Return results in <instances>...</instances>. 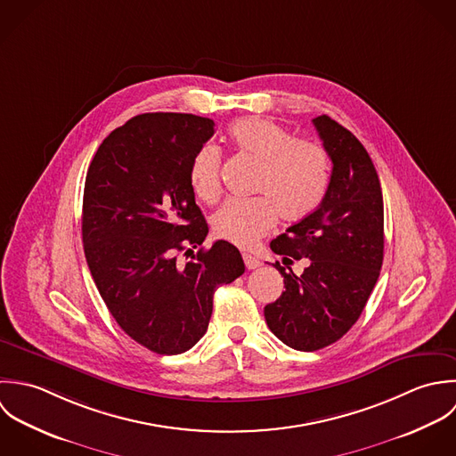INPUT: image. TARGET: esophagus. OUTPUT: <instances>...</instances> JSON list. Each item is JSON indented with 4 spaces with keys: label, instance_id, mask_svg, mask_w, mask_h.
Masks as SVG:
<instances>
[{
    "label": "esophagus",
    "instance_id": "esophagus-1",
    "mask_svg": "<svg viewBox=\"0 0 456 456\" xmlns=\"http://www.w3.org/2000/svg\"><path fill=\"white\" fill-rule=\"evenodd\" d=\"M243 261H245V266L248 268V270H256V268H259L263 263L256 257V256H252V254H243Z\"/></svg>",
    "mask_w": 456,
    "mask_h": 456
}]
</instances>
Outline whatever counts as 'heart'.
<instances>
[{
    "instance_id": "1",
    "label": "heart",
    "mask_w": 456,
    "mask_h": 456,
    "mask_svg": "<svg viewBox=\"0 0 456 456\" xmlns=\"http://www.w3.org/2000/svg\"><path fill=\"white\" fill-rule=\"evenodd\" d=\"M232 146L261 164L254 191L263 197L231 199L213 215L211 225L218 238L238 247H252L266 236L276 222L299 224L324 200L331 162L328 151L312 141L296 139L290 130L268 118L248 116L229 128ZM222 153L204 144L190 166V184L204 202L218 199Z\"/></svg>"
}]
</instances>
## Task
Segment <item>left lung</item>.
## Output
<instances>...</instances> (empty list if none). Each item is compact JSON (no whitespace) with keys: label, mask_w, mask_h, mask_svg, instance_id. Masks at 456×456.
<instances>
[{"label":"left lung","mask_w":456,"mask_h":456,"mask_svg":"<svg viewBox=\"0 0 456 456\" xmlns=\"http://www.w3.org/2000/svg\"><path fill=\"white\" fill-rule=\"evenodd\" d=\"M333 171L322 204L272 241L285 265L306 259L301 276L274 268L285 290L265 306L268 328L296 351L340 340L360 319L384 257V204L377 171L363 144L322 114L314 119Z\"/></svg>","instance_id":"left-lung-1"}]
</instances>
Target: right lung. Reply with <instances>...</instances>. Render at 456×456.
<instances>
[{
    "label": "right lung",
    "instance_id": "obj_1",
    "mask_svg": "<svg viewBox=\"0 0 456 456\" xmlns=\"http://www.w3.org/2000/svg\"><path fill=\"white\" fill-rule=\"evenodd\" d=\"M213 134L209 118L139 114L103 139L86 175L83 243L94 285L119 328L157 354L191 349L216 287L245 273L229 241L193 254L208 224L190 166ZM182 251L192 259L178 262Z\"/></svg>",
    "mask_w": 456,
    "mask_h": 456
}]
</instances>
